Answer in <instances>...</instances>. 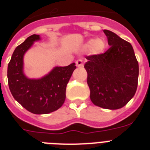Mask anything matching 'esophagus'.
Instances as JSON below:
<instances>
[{"label":"esophagus","mask_w":150,"mask_h":150,"mask_svg":"<svg viewBox=\"0 0 150 150\" xmlns=\"http://www.w3.org/2000/svg\"><path fill=\"white\" fill-rule=\"evenodd\" d=\"M75 64H76V66L79 67V68H81V67L83 66V62H82V61L81 59H79V60H77V61H75Z\"/></svg>","instance_id":"34e87169"}]
</instances>
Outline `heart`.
Listing matches in <instances>:
<instances>
[{
    "instance_id": "heart-1",
    "label": "heart",
    "mask_w": 150,
    "mask_h": 150,
    "mask_svg": "<svg viewBox=\"0 0 150 150\" xmlns=\"http://www.w3.org/2000/svg\"><path fill=\"white\" fill-rule=\"evenodd\" d=\"M107 47V43L103 39H96V40H89L85 44V49L86 50H92L94 54H100L105 51Z\"/></svg>"
}]
</instances>
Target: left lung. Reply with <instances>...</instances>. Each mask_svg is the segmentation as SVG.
<instances>
[{
	"label": "left lung",
	"mask_w": 150,
	"mask_h": 150,
	"mask_svg": "<svg viewBox=\"0 0 150 150\" xmlns=\"http://www.w3.org/2000/svg\"><path fill=\"white\" fill-rule=\"evenodd\" d=\"M110 47L100 54L86 57L84 68L93 104L117 110L125 106L138 86L139 63L132 46L117 34L105 29Z\"/></svg>",
	"instance_id": "obj_1"
}]
</instances>
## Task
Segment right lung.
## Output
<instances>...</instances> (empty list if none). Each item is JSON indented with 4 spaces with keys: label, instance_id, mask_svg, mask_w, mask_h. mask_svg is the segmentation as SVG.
Instances as JSON below:
<instances>
[{
    "label": "right lung",
    "instance_id": "right-lung-1",
    "mask_svg": "<svg viewBox=\"0 0 150 150\" xmlns=\"http://www.w3.org/2000/svg\"><path fill=\"white\" fill-rule=\"evenodd\" d=\"M40 39L39 35L33 34L15 48L8 66V80L13 97L22 107L33 114H45L63 105L66 86L76 66L72 63L65 67H55L39 79L27 78L23 72V56Z\"/></svg>",
    "mask_w": 150,
    "mask_h": 150
}]
</instances>
